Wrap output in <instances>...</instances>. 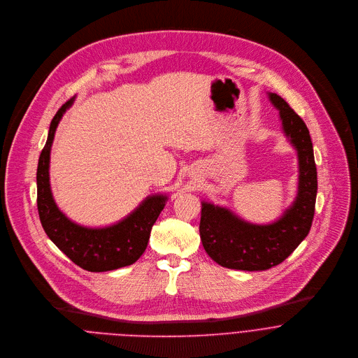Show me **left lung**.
I'll list each match as a JSON object with an SVG mask.
<instances>
[{"label":"left lung","mask_w":358,"mask_h":358,"mask_svg":"<svg viewBox=\"0 0 358 358\" xmlns=\"http://www.w3.org/2000/svg\"><path fill=\"white\" fill-rule=\"evenodd\" d=\"M280 111L283 130L299 152V194L290 210L271 225H251L228 210L203 203L200 238L207 254L220 265L241 271H265L283 262L308 235L317 199V166L310 131L290 106L271 93Z\"/></svg>","instance_id":"left-lung-1"}]
</instances>
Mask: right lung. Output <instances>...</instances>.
Wrapping results in <instances>:
<instances>
[{
  "label": "right lung",
  "mask_w": 358,
  "mask_h": 358,
  "mask_svg": "<svg viewBox=\"0 0 358 358\" xmlns=\"http://www.w3.org/2000/svg\"><path fill=\"white\" fill-rule=\"evenodd\" d=\"M73 103L68 100L51 120L48 138L37 166V210L47 236L78 266L90 272H106L136 262L144 252L152 225L165 207L166 197L147 199L133 214L106 229H89L71 222L55 206L50 190V150L58 122Z\"/></svg>",
  "instance_id": "right-lung-1"
}]
</instances>
